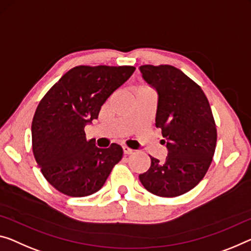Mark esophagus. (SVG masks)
<instances>
[{
	"label": "esophagus",
	"instance_id": "34e87169",
	"mask_svg": "<svg viewBox=\"0 0 251 251\" xmlns=\"http://www.w3.org/2000/svg\"><path fill=\"white\" fill-rule=\"evenodd\" d=\"M122 151H123V153H125V155H130V153H132L133 150L128 148V147H122Z\"/></svg>",
	"mask_w": 251,
	"mask_h": 251
}]
</instances>
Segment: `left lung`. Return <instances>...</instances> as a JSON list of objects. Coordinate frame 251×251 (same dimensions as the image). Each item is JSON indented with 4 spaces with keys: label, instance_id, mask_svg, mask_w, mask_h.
Masks as SVG:
<instances>
[{
    "label": "left lung",
    "instance_id": "1",
    "mask_svg": "<svg viewBox=\"0 0 251 251\" xmlns=\"http://www.w3.org/2000/svg\"><path fill=\"white\" fill-rule=\"evenodd\" d=\"M146 82L158 93L156 126L168 149L164 161L139 175L148 192L175 198L191 191L205 176L217 146V126L207 98L194 80L171 65H142Z\"/></svg>",
    "mask_w": 251,
    "mask_h": 251
}]
</instances>
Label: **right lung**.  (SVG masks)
Instances as JSON below:
<instances>
[{"instance_id":"obj_1","label":"right lung","mask_w":251,"mask_h":251,"mask_svg":"<svg viewBox=\"0 0 251 251\" xmlns=\"http://www.w3.org/2000/svg\"><path fill=\"white\" fill-rule=\"evenodd\" d=\"M134 71L133 66H76L42 98L31 125L32 151L57 191L72 198L93 194L121 160V146L98 148L93 139L86 140L84 128Z\"/></svg>"}]
</instances>
